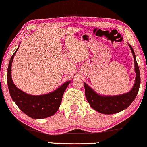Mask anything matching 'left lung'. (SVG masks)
Listing matches in <instances>:
<instances>
[{
    "mask_svg": "<svg viewBox=\"0 0 147 147\" xmlns=\"http://www.w3.org/2000/svg\"><path fill=\"white\" fill-rule=\"evenodd\" d=\"M129 46L134 57V67L136 73L135 83L131 91L120 96H102L96 94L89 86L84 83L86 99L90 104V106L100 113L112 114L121 112L130 105L137 95L140 84V71L134 50L130 45Z\"/></svg>",
    "mask_w": 147,
    "mask_h": 147,
    "instance_id": "8db88e82",
    "label": "left lung"
}]
</instances>
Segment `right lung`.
<instances>
[{
  "mask_svg": "<svg viewBox=\"0 0 147 147\" xmlns=\"http://www.w3.org/2000/svg\"><path fill=\"white\" fill-rule=\"evenodd\" d=\"M17 51L12 55L7 71V84L12 99L18 107L29 117L41 119L53 116L59 109L63 93L70 81L65 82L55 91L45 95L32 96L24 93L16 87L11 78L12 62Z\"/></svg>",
  "mask_w": 147,
  "mask_h": 147,
  "instance_id": "right-lung-1",
  "label": "right lung"
}]
</instances>
